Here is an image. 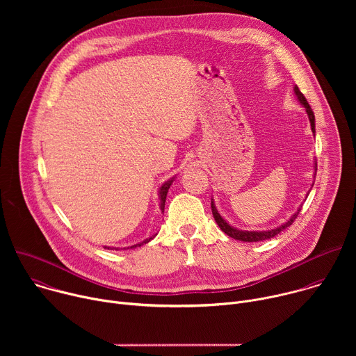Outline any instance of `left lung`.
Instances as JSON below:
<instances>
[{"label":"left lung","instance_id":"8db88e82","mask_svg":"<svg viewBox=\"0 0 356 356\" xmlns=\"http://www.w3.org/2000/svg\"><path fill=\"white\" fill-rule=\"evenodd\" d=\"M293 90H294V94H296L297 99L300 101V104H301L304 108H306V113H307L309 120H310V125H312L313 135L316 136V118H314V113H313L310 104L307 103L306 97H304L302 92L298 90V87L294 86ZM316 172H317V163L314 162V179H316ZM313 184H314V183H313ZM313 184H312V187H313ZM307 194H309V193H307ZM307 194H306V197H307ZM211 210H213V216H214V218H216V222H217L218 227L222 229V232H225L228 236H231V238H234V239H238V241H243V242H259V241L270 239V238H273L275 235L280 234V232H282L283 229H286L287 227H290L291 222L297 218V216H298V213H300V210H301V206L297 209V211H296L286 222H283L282 225H279V227H276V228H273V229H266V231H242V229H238V228L232 227V225H231L229 222H227V221L222 218V216L218 213V210H217V207H216V204H214V198H211Z\"/></svg>","mask_w":356,"mask_h":356}]
</instances>
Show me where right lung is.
I'll return each mask as SVG.
<instances>
[{
  "mask_svg": "<svg viewBox=\"0 0 356 356\" xmlns=\"http://www.w3.org/2000/svg\"><path fill=\"white\" fill-rule=\"evenodd\" d=\"M175 179H176V176L175 177H172V179H169L168 181H165L161 187H159V200H161V204H159V207H161V210H162V213L165 211V202H166V195H168V191H169V188H170V186H172V183L175 181ZM155 236V235H154ZM154 236H149V238H146V239H143L142 242H139V243H136V245H132L131 248H136V246H140V245H143V243H147ZM106 249H115V250H118V248H111V246H104ZM128 249H129V246H128Z\"/></svg>",
  "mask_w": 356,
  "mask_h": 356,
  "instance_id": "1",
  "label": "right lung"
}]
</instances>
